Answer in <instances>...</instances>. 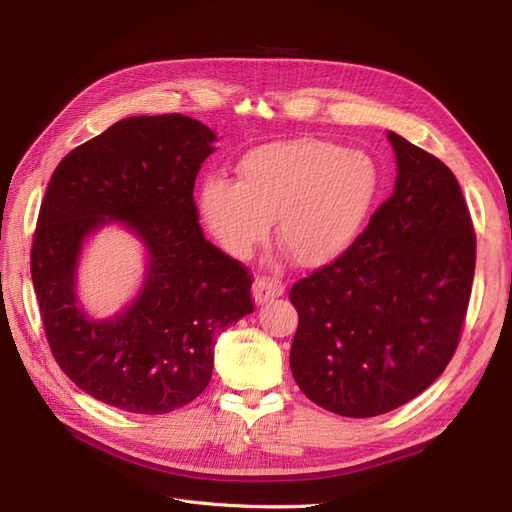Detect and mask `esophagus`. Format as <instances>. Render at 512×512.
I'll return each mask as SVG.
<instances>
[{
  "label": "esophagus",
  "mask_w": 512,
  "mask_h": 512,
  "mask_svg": "<svg viewBox=\"0 0 512 512\" xmlns=\"http://www.w3.org/2000/svg\"><path fill=\"white\" fill-rule=\"evenodd\" d=\"M252 294H254V301L258 305L269 303V301H273L277 297H282V294H284V282L275 280V277L258 275L256 282H254V288H252Z\"/></svg>",
  "instance_id": "esophagus-1"
}]
</instances>
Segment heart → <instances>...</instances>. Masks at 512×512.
I'll return each instance as SVG.
<instances>
[{
	"instance_id": "obj_1",
	"label": "heart",
	"mask_w": 512,
	"mask_h": 512,
	"mask_svg": "<svg viewBox=\"0 0 512 512\" xmlns=\"http://www.w3.org/2000/svg\"><path fill=\"white\" fill-rule=\"evenodd\" d=\"M239 181L213 177L200 211L224 250L247 256L277 218V243L303 267L344 254L359 235L380 188L369 153L318 138L271 143L239 162Z\"/></svg>"
}]
</instances>
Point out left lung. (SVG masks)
<instances>
[{
    "instance_id": "obj_1",
    "label": "left lung",
    "mask_w": 512,
    "mask_h": 512,
    "mask_svg": "<svg viewBox=\"0 0 512 512\" xmlns=\"http://www.w3.org/2000/svg\"><path fill=\"white\" fill-rule=\"evenodd\" d=\"M393 194L344 254L290 288V369L320 408L369 418L421 395L459 346L476 265L466 198L444 162L389 132Z\"/></svg>"
}]
</instances>
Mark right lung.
I'll use <instances>...</instances> for the list:
<instances>
[{
    "label": "right lung",
    "instance_id": "1",
    "mask_svg": "<svg viewBox=\"0 0 512 512\" xmlns=\"http://www.w3.org/2000/svg\"><path fill=\"white\" fill-rule=\"evenodd\" d=\"M215 134L179 113L128 117L72 149L42 198L32 280L46 342L61 371L102 404L166 414L207 389L213 337L254 312L252 275L205 239L194 181ZM121 221L148 247L135 303L96 323L75 305L82 241Z\"/></svg>",
    "mask_w": 512,
    "mask_h": 512
}]
</instances>
